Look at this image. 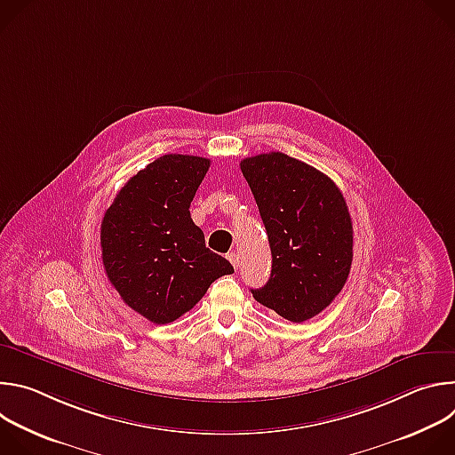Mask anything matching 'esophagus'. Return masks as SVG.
<instances>
[{
  "instance_id": "obj_1",
  "label": "esophagus",
  "mask_w": 455,
  "mask_h": 455,
  "mask_svg": "<svg viewBox=\"0 0 455 455\" xmlns=\"http://www.w3.org/2000/svg\"><path fill=\"white\" fill-rule=\"evenodd\" d=\"M227 257H228V261L232 263L234 268H239V255L235 251H230Z\"/></svg>"
}]
</instances>
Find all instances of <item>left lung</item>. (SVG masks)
<instances>
[{
  "label": "left lung",
  "mask_w": 455,
  "mask_h": 455,
  "mask_svg": "<svg viewBox=\"0 0 455 455\" xmlns=\"http://www.w3.org/2000/svg\"><path fill=\"white\" fill-rule=\"evenodd\" d=\"M265 223L272 274L253 299L290 322L326 309L342 291L353 263V223L331 178L284 153L241 162Z\"/></svg>",
  "instance_id": "8db88e82"
}]
</instances>
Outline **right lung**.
I'll return each instance as SVG.
<instances>
[{
  "mask_svg": "<svg viewBox=\"0 0 455 455\" xmlns=\"http://www.w3.org/2000/svg\"><path fill=\"white\" fill-rule=\"evenodd\" d=\"M211 160L164 155L118 190L100 225L102 263L122 300L155 323L192 309L221 275L225 257L205 246L190 202Z\"/></svg>",
  "mask_w": 455,
  "mask_h": 455,
  "instance_id": "add662e5",
  "label": "right lung"
}]
</instances>
